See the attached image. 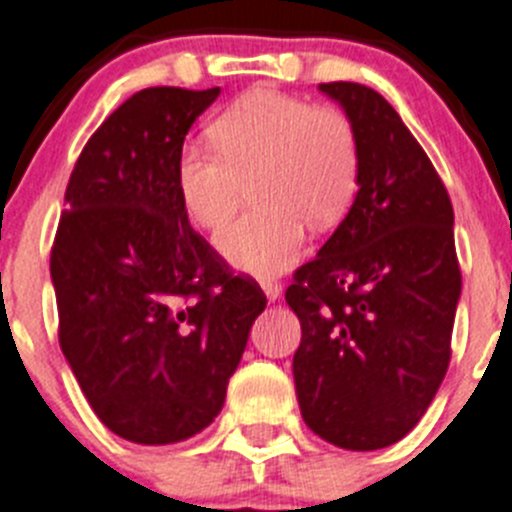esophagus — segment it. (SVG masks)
<instances>
[{"label": "esophagus", "instance_id": "esophagus-1", "mask_svg": "<svg viewBox=\"0 0 512 512\" xmlns=\"http://www.w3.org/2000/svg\"><path fill=\"white\" fill-rule=\"evenodd\" d=\"M261 289H264V294H266V299H269V302H276V299L281 297V284H279V281L264 279V281H261Z\"/></svg>", "mask_w": 512, "mask_h": 512}]
</instances>
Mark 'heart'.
Here are the masks:
<instances>
[{"label": "heart", "instance_id": "obj_1", "mask_svg": "<svg viewBox=\"0 0 512 512\" xmlns=\"http://www.w3.org/2000/svg\"><path fill=\"white\" fill-rule=\"evenodd\" d=\"M208 137L215 154L187 147L177 159V192L187 218L210 231L236 213L251 185V213L215 236L238 271L289 269L304 248V225H335L358 187V137L330 106L259 88L231 103Z\"/></svg>", "mask_w": 512, "mask_h": 512}]
</instances>
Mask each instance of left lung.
I'll use <instances>...</instances> for the list:
<instances>
[{
    "label": "left lung",
    "mask_w": 512,
    "mask_h": 512,
    "mask_svg": "<svg viewBox=\"0 0 512 512\" xmlns=\"http://www.w3.org/2000/svg\"><path fill=\"white\" fill-rule=\"evenodd\" d=\"M358 137V195L287 304L302 325L294 386L309 429L353 452L419 424L449 368L462 294L454 210L391 103L360 83H322Z\"/></svg>",
    "instance_id": "8db88e82"
}]
</instances>
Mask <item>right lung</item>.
Segmentation results:
<instances>
[{"mask_svg":"<svg viewBox=\"0 0 512 512\" xmlns=\"http://www.w3.org/2000/svg\"><path fill=\"white\" fill-rule=\"evenodd\" d=\"M220 88H144L88 139L50 253L60 348L98 419L134 444L213 424L264 312L192 231L177 192L187 131Z\"/></svg>","mask_w":512,"mask_h":512,"instance_id":"right-lung-1","label":"right lung"}]
</instances>
